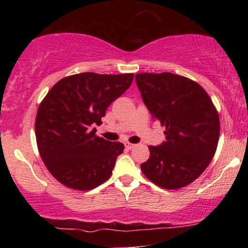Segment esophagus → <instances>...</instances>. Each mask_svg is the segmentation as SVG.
<instances>
[{"instance_id":"34e87169","label":"esophagus","mask_w":248,"mask_h":248,"mask_svg":"<svg viewBox=\"0 0 248 248\" xmlns=\"http://www.w3.org/2000/svg\"><path fill=\"white\" fill-rule=\"evenodd\" d=\"M134 147H135V144H133V143H126V148H127V149H133Z\"/></svg>"}]
</instances>
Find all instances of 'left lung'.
<instances>
[{
    "label": "left lung",
    "instance_id": "obj_1",
    "mask_svg": "<svg viewBox=\"0 0 248 248\" xmlns=\"http://www.w3.org/2000/svg\"><path fill=\"white\" fill-rule=\"evenodd\" d=\"M135 79L153 119L166 127V141L149 146L142 172L163 189L189 186L217 150L220 122L211 98L196 81L170 72L138 73Z\"/></svg>",
    "mask_w": 248,
    "mask_h": 248
}]
</instances>
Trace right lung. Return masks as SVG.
<instances>
[{
    "label": "right lung",
    "mask_w": 248,
    "mask_h": 248,
    "mask_svg": "<svg viewBox=\"0 0 248 248\" xmlns=\"http://www.w3.org/2000/svg\"><path fill=\"white\" fill-rule=\"evenodd\" d=\"M133 78V73H78L56 82L42 100L35 121L37 147L62 186L87 191L110 177L124 146L99 138L93 126L101 124L108 106Z\"/></svg>",
    "instance_id": "right-lung-1"
}]
</instances>
